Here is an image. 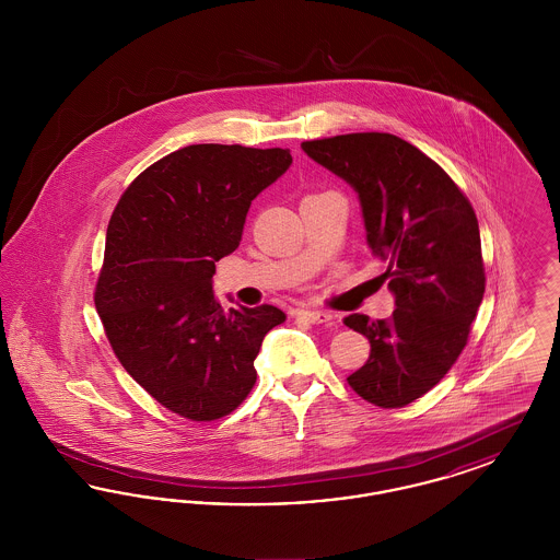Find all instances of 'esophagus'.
<instances>
[{"instance_id":"1","label":"esophagus","mask_w":560,"mask_h":560,"mask_svg":"<svg viewBox=\"0 0 560 560\" xmlns=\"http://www.w3.org/2000/svg\"><path fill=\"white\" fill-rule=\"evenodd\" d=\"M298 317L308 323H329L334 319L329 313H323V311H298Z\"/></svg>"}]
</instances>
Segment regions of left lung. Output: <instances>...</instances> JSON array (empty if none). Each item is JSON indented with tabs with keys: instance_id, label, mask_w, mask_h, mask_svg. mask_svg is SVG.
<instances>
[{
	"instance_id": "1",
	"label": "left lung",
	"mask_w": 560,
	"mask_h": 560,
	"mask_svg": "<svg viewBox=\"0 0 560 560\" xmlns=\"http://www.w3.org/2000/svg\"><path fill=\"white\" fill-rule=\"evenodd\" d=\"M302 151L359 195L397 306L388 319H345L372 345L348 384L377 407H405L441 382L468 342L485 293L477 213L445 170L399 136L345 133L302 142Z\"/></svg>"
}]
</instances>
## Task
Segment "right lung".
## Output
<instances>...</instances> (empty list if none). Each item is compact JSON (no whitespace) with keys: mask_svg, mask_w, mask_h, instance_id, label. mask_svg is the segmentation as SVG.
<instances>
[{"mask_svg":"<svg viewBox=\"0 0 560 560\" xmlns=\"http://www.w3.org/2000/svg\"><path fill=\"white\" fill-rule=\"evenodd\" d=\"M292 165L290 149L190 144L147 167L108 220L96 311L126 372L170 411L218 420L256 384L277 306L222 311L215 262L240 247L252 201Z\"/></svg>","mask_w":560,"mask_h":560,"instance_id":"1","label":"right lung"}]
</instances>
